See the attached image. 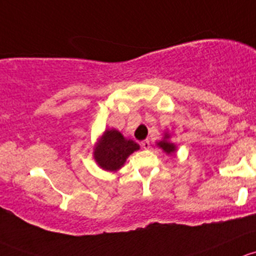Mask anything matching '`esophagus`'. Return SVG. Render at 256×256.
Segmentation results:
<instances>
[{
  "mask_svg": "<svg viewBox=\"0 0 256 256\" xmlns=\"http://www.w3.org/2000/svg\"><path fill=\"white\" fill-rule=\"evenodd\" d=\"M140 146H142V148H143V149H149V148H150V142L146 139V140L142 142Z\"/></svg>",
  "mask_w": 256,
  "mask_h": 256,
  "instance_id": "esophagus-1",
  "label": "esophagus"
}]
</instances>
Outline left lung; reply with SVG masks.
<instances>
[{
  "label": "left lung",
  "mask_w": 256,
  "mask_h": 256,
  "mask_svg": "<svg viewBox=\"0 0 256 256\" xmlns=\"http://www.w3.org/2000/svg\"><path fill=\"white\" fill-rule=\"evenodd\" d=\"M168 136L166 134L164 138V140L159 142V143H158V146H159L160 148H162V150H164V152H166L168 154H170V152H175V146H174L172 143H170V142L168 140Z\"/></svg>",
  "instance_id": "1"
}]
</instances>
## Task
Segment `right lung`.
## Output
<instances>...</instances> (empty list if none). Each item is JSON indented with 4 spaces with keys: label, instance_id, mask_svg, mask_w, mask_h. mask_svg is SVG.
<instances>
[{
    "label": "right lung",
    "instance_id": "obj_1",
    "mask_svg": "<svg viewBox=\"0 0 256 256\" xmlns=\"http://www.w3.org/2000/svg\"><path fill=\"white\" fill-rule=\"evenodd\" d=\"M139 149V146L132 139H126L116 129L106 130L94 150V159L102 168L108 171L118 170L126 159L133 152Z\"/></svg>",
    "mask_w": 256,
    "mask_h": 256
}]
</instances>
